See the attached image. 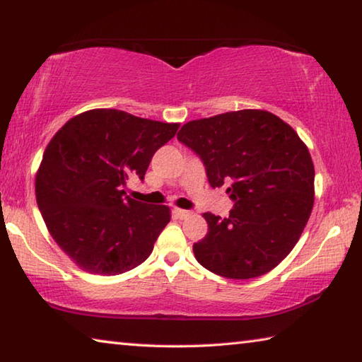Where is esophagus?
I'll return each mask as SVG.
<instances>
[{
  "instance_id": "1",
  "label": "esophagus",
  "mask_w": 362,
  "mask_h": 362,
  "mask_svg": "<svg viewBox=\"0 0 362 362\" xmlns=\"http://www.w3.org/2000/svg\"><path fill=\"white\" fill-rule=\"evenodd\" d=\"M174 212H175V216L179 217V218H187V217L189 216V214H192V212H189V211H185V209H175Z\"/></svg>"
}]
</instances>
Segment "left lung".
Returning a JSON list of instances; mask_svg holds the SVG:
<instances>
[{
    "mask_svg": "<svg viewBox=\"0 0 362 362\" xmlns=\"http://www.w3.org/2000/svg\"><path fill=\"white\" fill-rule=\"evenodd\" d=\"M177 140L235 201L226 218L204 214L209 231L193 244L196 260L230 279L262 276L284 260L315 201L313 161L297 132L273 113L241 110L189 121Z\"/></svg>",
    "mask_w": 362,
    "mask_h": 362,
    "instance_id": "8db88e82",
    "label": "left lung"
}]
</instances>
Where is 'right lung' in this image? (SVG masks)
Segmentation results:
<instances>
[{
  "instance_id": "right-lung-1",
  "label": "right lung",
  "mask_w": 362,
  "mask_h": 362,
  "mask_svg": "<svg viewBox=\"0 0 362 362\" xmlns=\"http://www.w3.org/2000/svg\"><path fill=\"white\" fill-rule=\"evenodd\" d=\"M177 129L100 108L71 118L49 142L36 203L51 236L86 272L110 276L148 259L170 220L169 207L126 196V180L144 182L153 155Z\"/></svg>"
}]
</instances>
